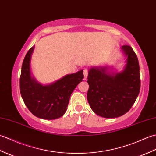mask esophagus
Wrapping results in <instances>:
<instances>
[{
	"instance_id": "34e87169",
	"label": "esophagus",
	"mask_w": 156,
	"mask_h": 156,
	"mask_svg": "<svg viewBox=\"0 0 156 156\" xmlns=\"http://www.w3.org/2000/svg\"><path fill=\"white\" fill-rule=\"evenodd\" d=\"M88 73V69H84V78H85V79L87 78Z\"/></svg>"
}]
</instances>
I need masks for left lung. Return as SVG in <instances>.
Returning <instances> with one entry per match:
<instances>
[{
	"mask_svg": "<svg viewBox=\"0 0 156 156\" xmlns=\"http://www.w3.org/2000/svg\"><path fill=\"white\" fill-rule=\"evenodd\" d=\"M125 66L121 72H112L108 66L88 69L87 99L96 114L105 118H116L127 112L140 90V65L131 47L122 46Z\"/></svg>",
	"mask_w": 156,
	"mask_h": 156,
	"instance_id": "obj_1",
	"label": "left lung"
}]
</instances>
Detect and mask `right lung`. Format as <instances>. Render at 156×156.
I'll return each mask as SVG.
<instances>
[{
  "label": "right lung",
  "mask_w": 156,
  "mask_h": 156,
  "mask_svg": "<svg viewBox=\"0 0 156 156\" xmlns=\"http://www.w3.org/2000/svg\"><path fill=\"white\" fill-rule=\"evenodd\" d=\"M35 46L26 54L23 62L20 91L23 101L33 115L47 120L56 119L64 115L69 98L84 78L83 70L67 74L54 82L42 84L32 76L31 59Z\"/></svg>",
  "instance_id": "add662e5"
}]
</instances>
